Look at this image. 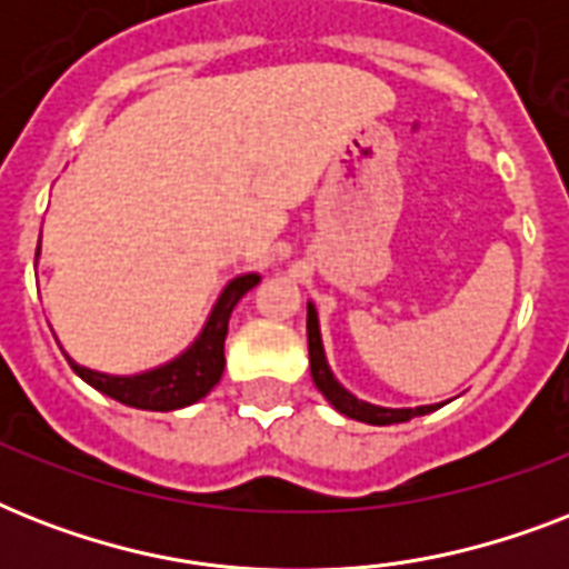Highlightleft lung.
<instances>
[{
  "instance_id": "1",
  "label": "left lung",
  "mask_w": 569,
  "mask_h": 569,
  "mask_svg": "<svg viewBox=\"0 0 569 569\" xmlns=\"http://www.w3.org/2000/svg\"><path fill=\"white\" fill-rule=\"evenodd\" d=\"M307 342H310V372H312V380H316V387H319L321 396L328 398L330 405L337 407L342 416H348V419H357V422H366V425H396V422H410L413 416H425V413H431V410H437V405L407 407V410L375 407L351 396L346 387H339V380L333 378V372L328 369V360H325V348H321V333H319V316H316V307H312V303H307Z\"/></svg>"
}]
</instances>
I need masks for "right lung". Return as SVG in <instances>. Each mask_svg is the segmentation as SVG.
Here are the masks:
<instances>
[{
    "mask_svg": "<svg viewBox=\"0 0 569 569\" xmlns=\"http://www.w3.org/2000/svg\"><path fill=\"white\" fill-rule=\"evenodd\" d=\"M257 283L259 274L236 277L214 303L212 316L194 346L182 357H177L173 363L159 366L153 372L114 378V375H100L84 366H76L70 357H67V363L73 366L79 378L88 380L93 389H100L102 396L114 398L120 405L138 407V410H177V407L194 405L197 398H203L221 380L223 339H227L230 312L241 301V295L250 292Z\"/></svg>",
    "mask_w": 569,
    "mask_h": 569,
    "instance_id": "add662e5",
    "label": "right lung"
}]
</instances>
